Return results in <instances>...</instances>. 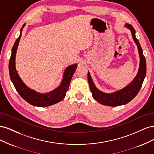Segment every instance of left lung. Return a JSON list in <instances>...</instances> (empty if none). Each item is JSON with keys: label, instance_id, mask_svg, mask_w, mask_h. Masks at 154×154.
I'll use <instances>...</instances> for the list:
<instances>
[{"label": "left lung", "instance_id": "left-lung-1", "mask_svg": "<svg viewBox=\"0 0 154 154\" xmlns=\"http://www.w3.org/2000/svg\"><path fill=\"white\" fill-rule=\"evenodd\" d=\"M125 26L131 31L133 40L137 46L139 58H140L139 70L136 76L134 78L132 82H130L127 86H126L122 89L112 93H105L97 88L94 82H93L90 72H88V82L90 86V89L92 94L93 98L103 105L117 106L128 103L137 94L146 76V60L143 53V49L140 44H139L138 40L136 38V35H135L136 31H135L132 26L129 24H125Z\"/></svg>", "mask_w": 154, "mask_h": 154}]
</instances>
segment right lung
I'll return each instance as SVG.
<instances>
[{
    "label": "right lung",
    "instance_id": "add662e5",
    "mask_svg": "<svg viewBox=\"0 0 154 154\" xmlns=\"http://www.w3.org/2000/svg\"><path fill=\"white\" fill-rule=\"evenodd\" d=\"M25 25L26 24L23 25L20 29V36L16 40L11 50V54L9 63V72H10V78L18 94L27 103L33 106L40 107L53 105L61 101L66 96L72 75L76 71L78 66L75 63L68 66L63 72V79L60 85L52 91L47 93H40L27 87L22 82V79L18 74L15 67L17 50L22 36V29Z\"/></svg>",
    "mask_w": 154,
    "mask_h": 154
}]
</instances>
